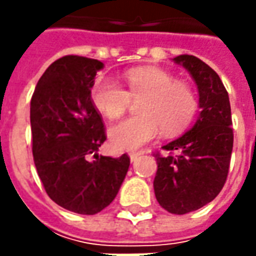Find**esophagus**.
<instances>
[{"label": "esophagus", "instance_id": "obj_1", "mask_svg": "<svg viewBox=\"0 0 256 256\" xmlns=\"http://www.w3.org/2000/svg\"><path fill=\"white\" fill-rule=\"evenodd\" d=\"M141 154L142 152H131L130 154V160H131V162H134V161H135V160H136V158H138Z\"/></svg>", "mask_w": 256, "mask_h": 256}]
</instances>
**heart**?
<instances>
[{
    "label": "heart",
    "instance_id": "b5f03b06",
    "mask_svg": "<svg viewBox=\"0 0 256 256\" xmlns=\"http://www.w3.org/2000/svg\"><path fill=\"white\" fill-rule=\"evenodd\" d=\"M124 90L111 78H98L91 88V102L108 120H116L126 111L131 98H141L138 112L110 130L115 150L134 151L151 141L160 128L165 135L182 132L198 110L196 94L185 81L174 80L158 66H136L124 74Z\"/></svg>",
    "mask_w": 256,
    "mask_h": 256
}]
</instances>
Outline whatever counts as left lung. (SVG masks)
Listing matches in <instances>:
<instances>
[{
    "mask_svg": "<svg viewBox=\"0 0 256 256\" xmlns=\"http://www.w3.org/2000/svg\"><path fill=\"white\" fill-rule=\"evenodd\" d=\"M174 62L194 78L201 112L190 131L164 145L170 155L155 154L154 191L164 210L184 215L210 204L221 192L230 170L234 132L230 96L220 75L194 55L175 56Z\"/></svg>",
    "mask_w": 256,
    "mask_h": 256,
    "instance_id": "left-lung-1",
    "label": "left lung"
}]
</instances>
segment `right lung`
Instances as JSON below:
<instances>
[{
    "mask_svg": "<svg viewBox=\"0 0 256 256\" xmlns=\"http://www.w3.org/2000/svg\"><path fill=\"white\" fill-rule=\"evenodd\" d=\"M98 60L66 55L46 68L31 98L32 155L48 196L68 211L94 215L106 208L130 168L126 154L98 156L106 140L91 102ZM94 154L96 160L88 162Z\"/></svg>",
    "mask_w": 256,
    "mask_h": 256,
    "instance_id": "obj_1",
    "label": "right lung"
}]
</instances>
